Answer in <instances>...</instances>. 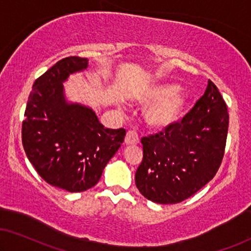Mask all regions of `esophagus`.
Here are the masks:
<instances>
[{
	"instance_id": "esophagus-1",
	"label": "esophagus",
	"mask_w": 251,
	"mask_h": 251,
	"mask_svg": "<svg viewBox=\"0 0 251 251\" xmlns=\"http://www.w3.org/2000/svg\"><path fill=\"white\" fill-rule=\"evenodd\" d=\"M138 143V136L135 132L133 130H129L127 132L125 136V144L126 145H135Z\"/></svg>"
}]
</instances>
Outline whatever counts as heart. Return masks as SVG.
<instances>
[{
	"label": "heart",
	"instance_id": "obj_1",
	"mask_svg": "<svg viewBox=\"0 0 251 251\" xmlns=\"http://www.w3.org/2000/svg\"><path fill=\"white\" fill-rule=\"evenodd\" d=\"M145 108L143 117L150 128L163 130L180 121L188 108V99L177 91L173 84H161L148 88L135 97Z\"/></svg>",
	"mask_w": 251,
	"mask_h": 251
}]
</instances>
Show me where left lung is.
<instances>
[{"mask_svg": "<svg viewBox=\"0 0 251 251\" xmlns=\"http://www.w3.org/2000/svg\"><path fill=\"white\" fill-rule=\"evenodd\" d=\"M227 127L226 103L209 80L204 96L180 123L141 140L143 160L135 174L140 193L158 204L193 196L218 173Z\"/></svg>", "mask_w": 251, "mask_h": 251, "instance_id": "8db88e82", "label": "left lung"}]
</instances>
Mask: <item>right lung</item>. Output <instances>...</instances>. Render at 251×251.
Here are the masks:
<instances>
[{"mask_svg":"<svg viewBox=\"0 0 251 251\" xmlns=\"http://www.w3.org/2000/svg\"><path fill=\"white\" fill-rule=\"evenodd\" d=\"M88 62L70 56L37 78L22 122L29 161L45 181L70 193L84 192L99 181L126 135L124 128H104L91 108L65 100L63 82L87 69Z\"/></svg>","mask_w":251,"mask_h":251,"instance_id":"add662e5","label":"right lung"}]
</instances>
